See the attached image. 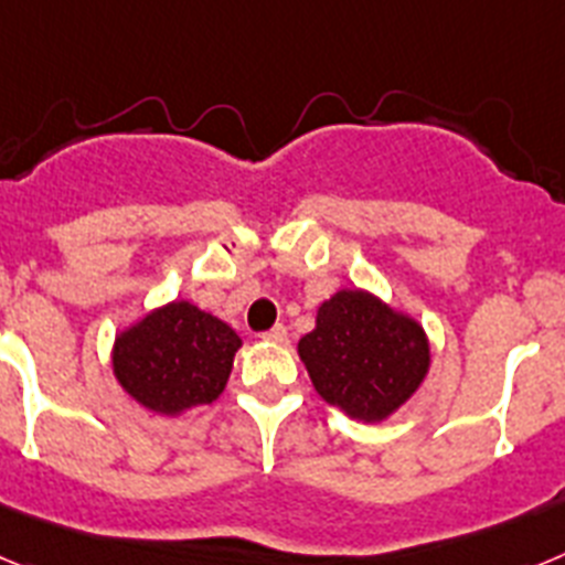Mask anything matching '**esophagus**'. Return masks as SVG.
<instances>
[{"label": "esophagus", "mask_w": 565, "mask_h": 565, "mask_svg": "<svg viewBox=\"0 0 565 565\" xmlns=\"http://www.w3.org/2000/svg\"><path fill=\"white\" fill-rule=\"evenodd\" d=\"M286 337H288L286 326H274L271 331H266V333H263V339H266V342H274V344L286 342Z\"/></svg>", "instance_id": "1"}]
</instances>
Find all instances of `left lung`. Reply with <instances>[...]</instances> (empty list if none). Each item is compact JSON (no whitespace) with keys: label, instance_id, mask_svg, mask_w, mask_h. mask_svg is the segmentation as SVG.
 Instances as JSON below:
<instances>
[{"label":"left lung","instance_id":"obj_1","mask_svg":"<svg viewBox=\"0 0 565 565\" xmlns=\"http://www.w3.org/2000/svg\"><path fill=\"white\" fill-rule=\"evenodd\" d=\"M297 353L313 391L364 424L387 422L411 402L433 362L422 322L364 288H339L326 299Z\"/></svg>","mask_w":565,"mask_h":565}]
</instances>
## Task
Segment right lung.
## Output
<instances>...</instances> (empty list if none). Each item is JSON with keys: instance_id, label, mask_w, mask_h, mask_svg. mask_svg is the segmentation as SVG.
I'll return each mask as SVG.
<instances>
[{"instance_id": "1", "label": "right lung", "mask_w": 565, "mask_h": 565, "mask_svg": "<svg viewBox=\"0 0 565 565\" xmlns=\"http://www.w3.org/2000/svg\"><path fill=\"white\" fill-rule=\"evenodd\" d=\"M239 344L228 322L172 299L115 337L113 376L143 411L178 418L221 398Z\"/></svg>"}]
</instances>
